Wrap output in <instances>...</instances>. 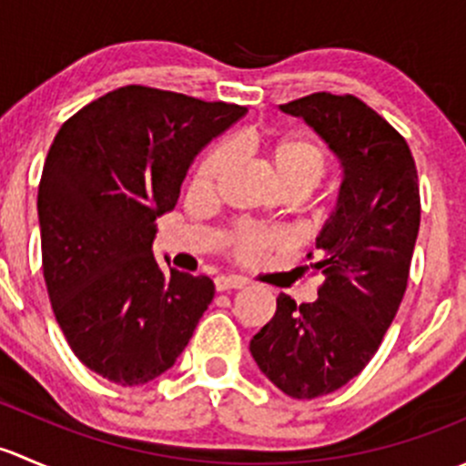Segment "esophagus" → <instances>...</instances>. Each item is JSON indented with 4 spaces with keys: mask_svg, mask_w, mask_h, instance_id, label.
Here are the masks:
<instances>
[{
    "mask_svg": "<svg viewBox=\"0 0 466 466\" xmlns=\"http://www.w3.org/2000/svg\"><path fill=\"white\" fill-rule=\"evenodd\" d=\"M248 281L246 279H241V277H234V275H220V277H216L214 279V286H216V290H220V293H223V290H232V289H243V286H246Z\"/></svg>",
    "mask_w": 466,
    "mask_h": 466,
    "instance_id": "1",
    "label": "esophagus"
}]
</instances>
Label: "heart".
I'll list each match as a JSON object with an SVG mask.
<instances>
[{
    "instance_id": "heart-1",
    "label": "heart",
    "mask_w": 466,
    "mask_h": 466,
    "mask_svg": "<svg viewBox=\"0 0 466 466\" xmlns=\"http://www.w3.org/2000/svg\"><path fill=\"white\" fill-rule=\"evenodd\" d=\"M234 159L232 144H218L205 155L194 173V189L211 191L216 182L228 173ZM263 162L270 171L272 180L279 191L307 196L322 182L329 171V153L322 142L307 135H286L266 144ZM281 246V238L275 234H263L252 228H238L234 232V252L243 261L259 259L266 252Z\"/></svg>"
}]
</instances>
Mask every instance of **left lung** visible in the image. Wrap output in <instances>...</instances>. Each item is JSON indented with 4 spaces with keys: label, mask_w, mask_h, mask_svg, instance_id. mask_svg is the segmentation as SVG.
Wrapping results in <instances>:
<instances>
[{
    "label": "left lung",
    "mask_w": 466,
    "mask_h": 466,
    "mask_svg": "<svg viewBox=\"0 0 466 466\" xmlns=\"http://www.w3.org/2000/svg\"><path fill=\"white\" fill-rule=\"evenodd\" d=\"M281 110L338 155L342 185L307 255L324 275L318 299L295 304L281 293L250 351L281 392L316 399L363 372L397 316L420 232V182L406 139L360 98L316 92Z\"/></svg>",
    "instance_id": "8db88e82"
}]
</instances>
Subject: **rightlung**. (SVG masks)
<instances>
[{
    "label": "right lung",
    "instance_id": "1",
    "mask_svg": "<svg viewBox=\"0 0 466 466\" xmlns=\"http://www.w3.org/2000/svg\"><path fill=\"white\" fill-rule=\"evenodd\" d=\"M246 107L126 86L69 116L37 189L51 309L86 368L135 388L173 368L214 298V281L153 255L200 148Z\"/></svg>",
    "mask_w": 466,
    "mask_h": 466
}]
</instances>
